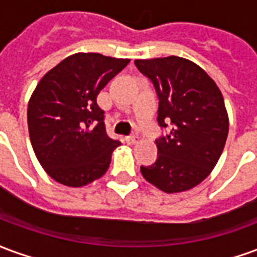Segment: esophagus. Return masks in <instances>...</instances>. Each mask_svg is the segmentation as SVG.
<instances>
[{"label": "esophagus", "instance_id": "obj_1", "mask_svg": "<svg viewBox=\"0 0 257 257\" xmlns=\"http://www.w3.org/2000/svg\"><path fill=\"white\" fill-rule=\"evenodd\" d=\"M138 140H139V136H138V135H131V136L126 138V142H128L129 145H135Z\"/></svg>", "mask_w": 257, "mask_h": 257}]
</instances>
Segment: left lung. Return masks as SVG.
I'll return each mask as SVG.
<instances>
[{
    "label": "left lung",
    "instance_id": "1",
    "mask_svg": "<svg viewBox=\"0 0 257 257\" xmlns=\"http://www.w3.org/2000/svg\"><path fill=\"white\" fill-rule=\"evenodd\" d=\"M158 96V125L169 132L156 140L158 158L140 167L149 183L165 193L195 187L219 161L228 135L220 89L202 68L179 56L135 60Z\"/></svg>",
    "mask_w": 257,
    "mask_h": 257
}]
</instances>
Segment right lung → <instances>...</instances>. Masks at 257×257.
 <instances>
[{
    "label": "right lung",
    "instance_id": "1",
    "mask_svg": "<svg viewBox=\"0 0 257 257\" xmlns=\"http://www.w3.org/2000/svg\"><path fill=\"white\" fill-rule=\"evenodd\" d=\"M129 59L75 53L49 70L29 101L27 123L37 160L68 187L101 178L121 145L108 138L97 95Z\"/></svg>",
    "mask_w": 257,
    "mask_h": 257
}]
</instances>
